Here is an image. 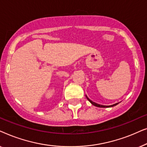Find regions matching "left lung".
Masks as SVG:
<instances>
[{
    "label": "left lung",
    "instance_id": "obj_1",
    "mask_svg": "<svg viewBox=\"0 0 147 147\" xmlns=\"http://www.w3.org/2000/svg\"><path fill=\"white\" fill-rule=\"evenodd\" d=\"M86 98H87V99L89 100V102H91V103L93 104L94 106H97V107H100V108H109V107H112V106H116V105H117V104H118V103H116V104H113V105H111V106H103V105H100V104H97V103H95V102H92V100H90L89 98H88L87 96H86Z\"/></svg>",
    "mask_w": 147,
    "mask_h": 147
}]
</instances>
